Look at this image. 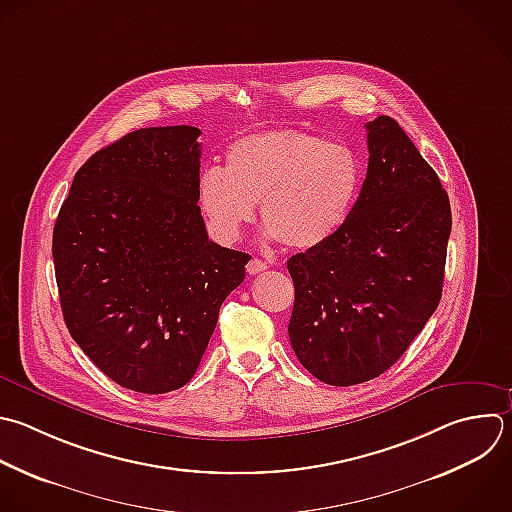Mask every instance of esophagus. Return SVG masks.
Segmentation results:
<instances>
[{
	"instance_id": "34e87169",
	"label": "esophagus",
	"mask_w": 512,
	"mask_h": 512,
	"mask_svg": "<svg viewBox=\"0 0 512 512\" xmlns=\"http://www.w3.org/2000/svg\"><path fill=\"white\" fill-rule=\"evenodd\" d=\"M268 268V264L266 262H262V260H258V258H252L248 264H246V270H248V274H260V272H264Z\"/></svg>"
}]
</instances>
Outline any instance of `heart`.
<instances>
[{"instance_id": "obj_1", "label": "heart", "mask_w": 512, "mask_h": 512, "mask_svg": "<svg viewBox=\"0 0 512 512\" xmlns=\"http://www.w3.org/2000/svg\"><path fill=\"white\" fill-rule=\"evenodd\" d=\"M362 180V158L348 144L274 130L236 140L226 150V168H206L196 190L218 240L234 242L260 202L266 236L308 250L344 228Z\"/></svg>"}]
</instances>
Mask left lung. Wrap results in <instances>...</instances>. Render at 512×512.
<instances>
[{"instance_id":"1","label":"left lung","mask_w":512,"mask_h":512,"mask_svg":"<svg viewBox=\"0 0 512 512\" xmlns=\"http://www.w3.org/2000/svg\"><path fill=\"white\" fill-rule=\"evenodd\" d=\"M368 170L344 228L288 260L290 344L332 386L386 372L442 296L452 228L448 194L390 116L366 124Z\"/></svg>"}]
</instances>
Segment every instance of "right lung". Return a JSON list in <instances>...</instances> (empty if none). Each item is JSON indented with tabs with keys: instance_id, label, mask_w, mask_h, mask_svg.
Returning a JSON list of instances; mask_svg holds the SVG:
<instances>
[{
	"instance_id": "add662e5",
	"label": "right lung",
	"mask_w": 512,
	"mask_h": 512,
	"mask_svg": "<svg viewBox=\"0 0 512 512\" xmlns=\"http://www.w3.org/2000/svg\"><path fill=\"white\" fill-rule=\"evenodd\" d=\"M202 132L142 128L74 176L54 226L66 326L114 382L144 394L198 370L250 256L208 238L198 206Z\"/></svg>"
}]
</instances>
